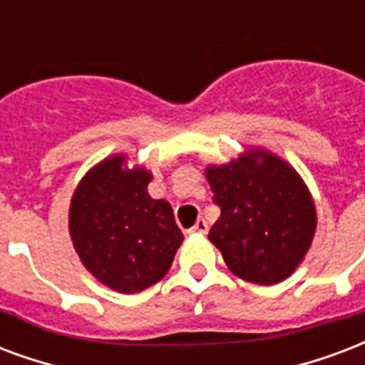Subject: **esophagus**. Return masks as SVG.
I'll return each mask as SVG.
<instances>
[{
  "instance_id": "esophagus-1",
  "label": "esophagus",
  "mask_w": 365,
  "mask_h": 365,
  "mask_svg": "<svg viewBox=\"0 0 365 365\" xmlns=\"http://www.w3.org/2000/svg\"><path fill=\"white\" fill-rule=\"evenodd\" d=\"M188 232H192V235H205V232H207V223H205V219H198L196 225H194Z\"/></svg>"
}]
</instances>
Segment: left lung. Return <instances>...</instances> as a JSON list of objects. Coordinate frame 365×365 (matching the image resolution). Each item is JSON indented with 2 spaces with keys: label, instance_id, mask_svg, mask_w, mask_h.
I'll return each instance as SVG.
<instances>
[{
  "label": "left lung",
  "instance_id": "obj_1",
  "mask_svg": "<svg viewBox=\"0 0 365 365\" xmlns=\"http://www.w3.org/2000/svg\"><path fill=\"white\" fill-rule=\"evenodd\" d=\"M204 173L221 207L207 237L227 267L248 283L289 279L304 262L317 227L316 204L297 169L277 153L252 146Z\"/></svg>",
  "mask_w": 365,
  "mask_h": 365
}]
</instances>
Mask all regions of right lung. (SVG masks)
I'll return each mask as SVG.
<instances>
[{"label": "right lung", "mask_w": 365, "mask_h": 365, "mask_svg": "<svg viewBox=\"0 0 365 365\" xmlns=\"http://www.w3.org/2000/svg\"><path fill=\"white\" fill-rule=\"evenodd\" d=\"M146 167L127 153L96 163L76 185L68 235L82 265L108 289L134 294L161 281L182 245L167 200H153Z\"/></svg>", "instance_id": "add662e5"}]
</instances>
